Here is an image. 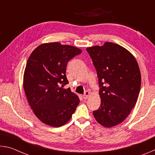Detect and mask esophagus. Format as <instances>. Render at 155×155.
Instances as JSON below:
<instances>
[{"mask_svg":"<svg viewBox=\"0 0 155 155\" xmlns=\"http://www.w3.org/2000/svg\"><path fill=\"white\" fill-rule=\"evenodd\" d=\"M90 91H85V94H84V95L83 96V98H84V99H87L88 98V97L90 96Z\"/></svg>","mask_w":155,"mask_h":155,"instance_id":"obj_1","label":"esophagus"}]
</instances>
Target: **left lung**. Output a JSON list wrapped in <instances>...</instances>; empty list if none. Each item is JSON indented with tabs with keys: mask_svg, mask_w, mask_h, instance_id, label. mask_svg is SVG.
<instances>
[{
	"mask_svg": "<svg viewBox=\"0 0 155 155\" xmlns=\"http://www.w3.org/2000/svg\"><path fill=\"white\" fill-rule=\"evenodd\" d=\"M98 78L101 106L93 111L97 122L110 128L127 118L137 101L141 73L135 57L112 42L86 48Z\"/></svg>",
	"mask_w": 155,
	"mask_h": 155,
	"instance_id": "8db88e82",
	"label": "left lung"
}]
</instances>
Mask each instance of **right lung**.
<instances>
[{"instance_id": "obj_1", "label": "right lung", "mask_w": 155, "mask_h": 155, "mask_svg": "<svg viewBox=\"0 0 155 155\" xmlns=\"http://www.w3.org/2000/svg\"><path fill=\"white\" fill-rule=\"evenodd\" d=\"M82 51L59 42L42 44L28 58L23 87L31 109L44 124L59 127L71 119L79 104L78 96L70 88L65 72L68 61Z\"/></svg>"}]
</instances>
